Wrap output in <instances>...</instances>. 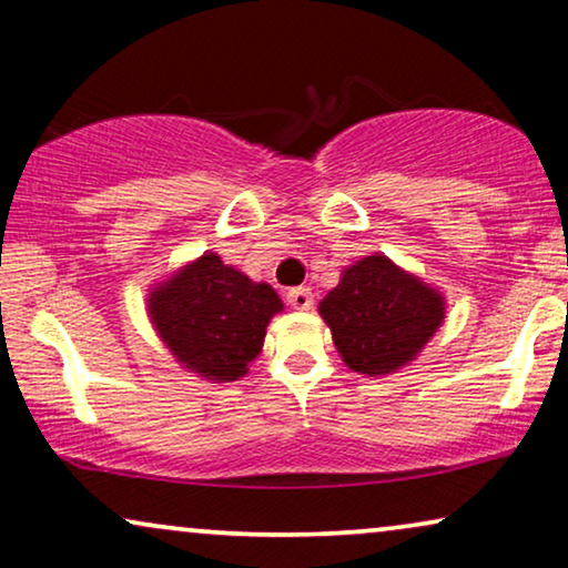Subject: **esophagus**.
<instances>
[{
  "instance_id": "34e87169",
  "label": "esophagus",
  "mask_w": 568,
  "mask_h": 568,
  "mask_svg": "<svg viewBox=\"0 0 568 568\" xmlns=\"http://www.w3.org/2000/svg\"><path fill=\"white\" fill-rule=\"evenodd\" d=\"M286 302L294 310H310L313 307V292L307 286H292V290H286Z\"/></svg>"
}]
</instances>
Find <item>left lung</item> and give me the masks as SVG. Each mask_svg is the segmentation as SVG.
<instances>
[{"mask_svg":"<svg viewBox=\"0 0 568 568\" xmlns=\"http://www.w3.org/2000/svg\"><path fill=\"white\" fill-rule=\"evenodd\" d=\"M321 315L341 359L354 372L377 377L422 352L445 317V300L385 255H367L325 294Z\"/></svg>","mask_w":568,"mask_h":568,"instance_id":"left-lung-1","label":"left lung"}]
</instances>
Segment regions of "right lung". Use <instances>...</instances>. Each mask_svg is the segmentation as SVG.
I'll use <instances>...</instances> for the list:
<instances>
[{"instance_id": "obj_1", "label": "right lung", "mask_w": 568, "mask_h": 568, "mask_svg": "<svg viewBox=\"0 0 568 568\" xmlns=\"http://www.w3.org/2000/svg\"><path fill=\"white\" fill-rule=\"evenodd\" d=\"M282 300L220 255L206 253L152 292L154 328L175 359L206 379H237L261 354L266 325Z\"/></svg>"}]
</instances>
